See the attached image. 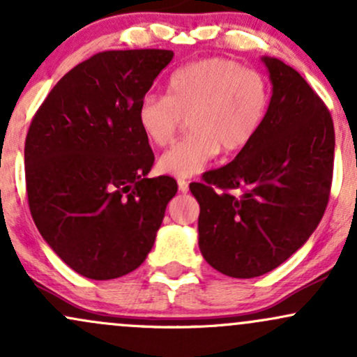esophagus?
<instances>
[{"label":"esophagus","mask_w":357,"mask_h":357,"mask_svg":"<svg viewBox=\"0 0 357 357\" xmlns=\"http://www.w3.org/2000/svg\"><path fill=\"white\" fill-rule=\"evenodd\" d=\"M178 186H179V191H181V192H188V190H190V186H188V181H184V179H178Z\"/></svg>","instance_id":"1"}]
</instances>
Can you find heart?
<instances>
[{"mask_svg": "<svg viewBox=\"0 0 357 357\" xmlns=\"http://www.w3.org/2000/svg\"><path fill=\"white\" fill-rule=\"evenodd\" d=\"M270 104L265 77L228 59H204L171 73L166 96H146L137 126L153 146L173 141L183 119L190 136L159 158V173L191 178L223 153L245 149L264 126Z\"/></svg>", "mask_w": 357, "mask_h": 357, "instance_id": "b5f03b06", "label": "heart"}]
</instances>
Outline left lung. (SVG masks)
<instances>
[{
  "mask_svg": "<svg viewBox=\"0 0 357 357\" xmlns=\"http://www.w3.org/2000/svg\"><path fill=\"white\" fill-rule=\"evenodd\" d=\"M261 61L272 82L264 126L231 162L190 186L204 260L233 278L260 277L294 255L322 220L333 183L331 112L297 70Z\"/></svg>",
  "mask_w": 357,
  "mask_h": 357,
  "instance_id": "1",
  "label": "left lung"
}]
</instances>
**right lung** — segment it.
<instances>
[{"mask_svg": "<svg viewBox=\"0 0 357 357\" xmlns=\"http://www.w3.org/2000/svg\"><path fill=\"white\" fill-rule=\"evenodd\" d=\"M171 50L100 52L65 73L36 110L24 142L28 204L40 235L72 270L110 280L153 248L169 176L154 165L137 105L173 60Z\"/></svg>", "mask_w": 357, "mask_h": 357, "instance_id": "obj_1", "label": "right lung"}]
</instances>
